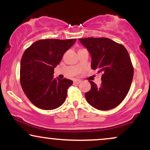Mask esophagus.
<instances>
[{
	"instance_id": "34e87169",
	"label": "esophagus",
	"mask_w": 150,
	"mask_h": 150,
	"mask_svg": "<svg viewBox=\"0 0 150 150\" xmlns=\"http://www.w3.org/2000/svg\"><path fill=\"white\" fill-rule=\"evenodd\" d=\"M80 82H81L80 80H74V83H75V84H79Z\"/></svg>"
}]
</instances>
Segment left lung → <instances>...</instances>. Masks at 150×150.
I'll return each mask as SVG.
<instances>
[{
  "instance_id": "1",
  "label": "left lung",
  "mask_w": 150,
  "mask_h": 150,
  "mask_svg": "<svg viewBox=\"0 0 150 150\" xmlns=\"http://www.w3.org/2000/svg\"><path fill=\"white\" fill-rule=\"evenodd\" d=\"M79 41L90 54L92 69L103 73L101 85L89 81L91 89L85 94L87 102L101 111L116 107L126 97L133 77L128 51L108 38H83Z\"/></svg>"
}]
</instances>
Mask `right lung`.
<instances>
[{
	"label": "right lung",
	"instance_id": "add662e5",
	"mask_svg": "<svg viewBox=\"0 0 150 150\" xmlns=\"http://www.w3.org/2000/svg\"><path fill=\"white\" fill-rule=\"evenodd\" d=\"M76 39H42L25 50L20 61V83L27 98L44 110L63 104L73 81L53 77V70Z\"/></svg>",
	"mask_w": 150,
	"mask_h": 150
}]
</instances>
